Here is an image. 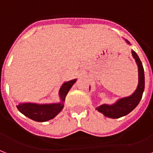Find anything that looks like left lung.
<instances>
[{
	"instance_id": "left-lung-1",
	"label": "left lung",
	"mask_w": 153,
	"mask_h": 153,
	"mask_svg": "<svg viewBox=\"0 0 153 153\" xmlns=\"http://www.w3.org/2000/svg\"><path fill=\"white\" fill-rule=\"evenodd\" d=\"M125 41L128 45H130L129 41L127 40H125ZM132 55L138 66V85H137V89L135 90L134 93L131 96L120 98L112 105L104 104L96 108V109L97 110L98 112H101L105 117L112 118V119H117V118L126 116L137 107L141 100L144 90V68H143L139 56H137L135 51L132 50Z\"/></svg>"
}]
</instances>
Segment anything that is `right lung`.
I'll return each instance as SVG.
<instances>
[{
    "label": "right lung",
    "mask_w": 153,
    "mask_h": 153,
    "mask_svg": "<svg viewBox=\"0 0 153 153\" xmlns=\"http://www.w3.org/2000/svg\"><path fill=\"white\" fill-rule=\"evenodd\" d=\"M76 79L63 83L59 90L60 101L53 104H36V103H20L16 105L17 109L29 119L38 122H45L53 119L59 112L63 109L64 102Z\"/></svg>",
    "instance_id": "right-lung-1"
}]
</instances>
